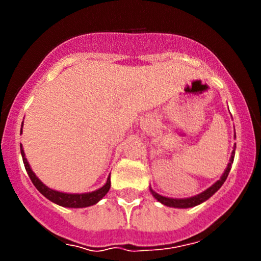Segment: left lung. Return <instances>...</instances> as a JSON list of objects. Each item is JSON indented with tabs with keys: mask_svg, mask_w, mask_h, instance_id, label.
<instances>
[{
	"mask_svg": "<svg viewBox=\"0 0 261 261\" xmlns=\"http://www.w3.org/2000/svg\"><path fill=\"white\" fill-rule=\"evenodd\" d=\"M233 158H235V149H233L232 155H231L230 163H228V164H227V168H226L225 173H223V174H222L221 179L216 181V183L213 184V186L210 187L208 189H206V191L202 192V193L197 194V196L191 197V198H183V199L168 198V197H163V196H160V194H158L156 192L152 191L151 188H150V192H151L152 196H154L155 198H156L158 201L160 202V203L165 204V206H168V207H174V208H189V207L197 206V204L202 203V202L207 201V199H208L210 197H212L213 194H215L216 192H217L218 189L221 188V186H222V184L225 183V180L227 179L228 173H230V170H231V164H232V163H233Z\"/></svg>",
	"mask_w": 261,
	"mask_h": 261,
	"instance_id": "8db88e82",
	"label": "left lung"
}]
</instances>
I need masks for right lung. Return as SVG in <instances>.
I'll return each mask as SVG.
<instances>
[{"label": "right lung", "mask_w": 261, "mask_h": 261, "mask_svg": "<svg viewBox=\"0 0 261 261\" xmlns=\"http://www.w3.org/2000/svg\"><path fill=\"white\" fill-rule=\"evenodd\" d=\"M22 131V128H21ZM21 147V155H22L23 164H25V169L28 172L29 177H30L31 181H33L34 186L36 187L39 192L43 194L44 197L49 199V201L54 202V203L59 204V206L63 207H69V208H83V207L93 206L96 204L99 199L103 198L107 194V192L110 191V187H111V180H110V177L107 178L106 184H105L102 188L97 189V191L91 192V193H82V194H69V193H63V192L54 191V189H50L45 184H43V181L39 179L35 175V173L31 170L30 165H29L28 160L25 158V152L22 150V145L20 144Z\"/></svg>", "instance_id": "obj_1"}]
</instances>
